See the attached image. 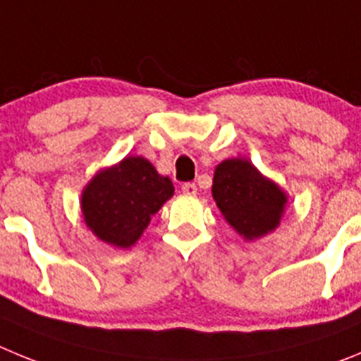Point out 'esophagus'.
I'll return each instance as SVG.
<instances>
[{
	"instance_id": "34e87169",
	"label": "esophagus",
	"mask_w": 361,
	"mask_h": 361,
	"mask_svg": "<svg viewBox=\"0 0 361 361\" xmlns=\"http://www.w3.org/2000/svg\"><path fill=\"white\" fill-rule=\"evenodd\" d=\"M181 190H183L185 194H196L197 187H196V183H192V181H187V183L181 185Z\"/></svg>"
}]
</instances>
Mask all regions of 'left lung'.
<instances>
[{"label":"left lung","instance_id":"obj_1","mask_svg":"<svg viewBox=\"0 0 361 361\" xmlns=\"http://www.w3.org/2000/svg\"><path fill=\"white\" fill-rule=\"evenodd\" d=\"M212 196L225 219L245 239H257L271 232L286 204L281 188L241 158L217 165Z\"/></svg>","mask_w":361,"mask_h":361}]
</instances>
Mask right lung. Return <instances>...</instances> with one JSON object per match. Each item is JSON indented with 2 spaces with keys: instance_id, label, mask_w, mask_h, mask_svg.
<instances>
[{
  "instance_id": "add662e5",
  "label": "right lung",
  "mask_w": 361,
  "mask_h": 361,
  "mask_svg": "<svg viewBox=\"0 0 361 361\" xmlns=\"http://www.w3.org/2000/svg\"><path fill=\"white\" fill-rule=\"evenodd\" d=\"M173 194V181L160 176L145 158L129 157L87 183L80 207L99 239L129 248Z\"/></svg>"
}]
</instances>
